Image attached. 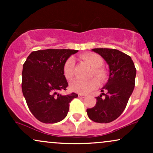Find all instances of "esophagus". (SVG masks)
Listing matches in <instances>:
<instances>
[{"instance_id":"obj_1","label":"esophagus","mask_w":153,"mask_h":153,"mask_svg":"<svg viewBox=\"0 0 153 153\" xmlns=\"http://www.w3.org/2000/svg\"><path fill=\"white\" fill-rule=\"evenodd\" d=\"M78 96L80 98H82V99H84V98L86 97V95H84V94H78Z\"/></svg>"}]
</instances>
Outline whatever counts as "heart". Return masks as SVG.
Returning <instances> with one entry per match:
<instances>
[{
    "label": "heart",
    "mask_w": 153,
    "mask_h": 153,
    "mask_svg": "<svg viewBox=\"0 0 153 153\" xmlns=\"http://www.w3.org/2000/svg\"><path fill=\"white\" fill-rule=\"evenodd\" d=\"M82 58L94 68L93 75H96L101 80H103L106 77V72L102 68L103 61L102 57L94 53H86L82 55ZM75 59L70 57L67 59L63 66V74L66 79L70 80L74 75ZM99 81L97 78H93L90 80H82L75 79L70 83V88L72 91L79 94H86L94 89L99 87Z\"/></svg>",
    "instance_id": "obj_1"
}]
</instances>
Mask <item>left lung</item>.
Wrapping results in <instances>:
<instances>
[{"label":"left lung","mask_w":153,"mask_h":153,"mask_svg":"<svg viewBox=\"0 0 153 153\" xmlns=\"http://www.w3.org/2000/svg\"><path fill=\"white\" fill-rule=\"evenodd\" d=\"M103 57L108 65V81L96 97L94 107L86 110L91 120L98 123L113 122L125 109L135 85L136 68L129 55L114 49L95 48L91 50ZM104 90L107 94L102 93ZM104 94L105 97L102 98Z\"/></svg>","instance_id":"left-lung-1"}]
</instances>
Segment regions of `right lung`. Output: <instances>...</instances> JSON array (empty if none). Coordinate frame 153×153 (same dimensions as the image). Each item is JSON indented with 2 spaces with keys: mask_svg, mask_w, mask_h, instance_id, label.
Masks as SVG:
<instances>
[{
  "mask_svg": "<svg viewBox=\"0 0 153 153\" xmlns=\"http://www.w3.org/2000/svg\"><path fill=\"white\" fill-rule=\"evenodd\" d=\"M74 50H48L32 52L23 65L22 92L32 114L40 122L54 124L66 117L70 103L78 94H58L68 83L63 66Z\"/></svg>",
  "mask_w": 153,
  "mask_h": 153,
  "instance_id": "add662e5",
  "label": "right lung"
}]
</instances>
